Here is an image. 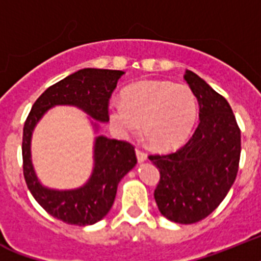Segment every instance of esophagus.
Segmentation results:
<instances>
[{
    "mask_svg": "<svg viewBox=\"0 0 261 261\" xmlns=\"http://www.w3.org/2000/svg\"><path fill=\"white\" fill-rule=\"evenodd\" d=\"M135 152H137V158H138V162L142 163V162H146L147 160V153L143 152L142 149L137 148L135 149Z\"/></svg>",
    "mask_w": 261,
    "mask_h": 261,
    "instance_id": "1",
    "label": "esophagus"
}]
</instances>
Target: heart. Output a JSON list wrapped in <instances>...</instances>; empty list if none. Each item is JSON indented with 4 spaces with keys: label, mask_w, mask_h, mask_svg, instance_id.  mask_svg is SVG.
<instances>
[{
    "label": "heart",
    "mask_w": 261,
    "mask_h": 261,
    "mask_svg": "<svg viewBox=\"0 0 261 261\" xmlns=\"http://www.w3.org/2000/svg\"><path fill=\"white\" fill-rule=\"evenodd\" d=\"M198 114L194 93L188 85L169 81H140L123 92L122 102L109 108L118 133L143 134L156 149H171L185 142Z\"/></svg>",
    "instance_id": "1"
}]
</instances>
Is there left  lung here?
I'll return each mask as SVG.
<instances>
[{"label":"left lung","mask_w":261,"mask_h":261,"mask_svg":"<svg viewBox=\"0 0 261 261\" xmlns=\"http://www.w3.org/2000/svg\"><path fill=\"white\" fill-rule=\"evenodd\" d=\"M184 79L198 99V126L177 151L148 159L160 172L153 193L160 213L169 221L190 225L212 214L234 184L240 128L225 97L192 71Z\"/></svg>","instance_id":"obj_1"}]
</instances>
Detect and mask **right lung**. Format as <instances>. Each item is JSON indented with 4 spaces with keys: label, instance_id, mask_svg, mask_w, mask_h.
Listing matches in <instances>:
<instances>
[{
    "label": "right lung",
    "instance_id": "add662e5",
    "mask_svg": "<svg viewBox=\"0 0 261 261\" xmlns=\"http://www.w3.org/2000/svg\"><path fill=\"white\" fill-rule=\"evenodd\" d=\"M122 71L85 68L54 84L36 99L24 122L22 159L26 184L36 202L68 225L87 226L101 221L117 194L118 182L137 164L134 146L126 140L98 137L94 144V169L80 189L52 190L40 185L30 155L31 134L36 122L55 105H74L99 122L109 121V101Z\"/></svg>",
    "mask_w": 261,
    "mask_h": 261
}]
</instances>
